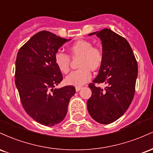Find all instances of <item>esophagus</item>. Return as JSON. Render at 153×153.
Here are the masks:
<instances>
[{
  "mask_svg": "<svg viewBox=\"0 0 153 153\" xmlns=\"http://www.w3.org/2000/svg\"><path fill=\"white\" fill-rule=\"evenodd\" d=\"M81 88H82V87H76V88H75V91H76L77 92H78V91H80Z\"/></svg>",
  "mask_w": 153,
  "mask_h": 153,
  "instance_id": "esophagus-1",
  "label": "esophagus"
}]
</instances>
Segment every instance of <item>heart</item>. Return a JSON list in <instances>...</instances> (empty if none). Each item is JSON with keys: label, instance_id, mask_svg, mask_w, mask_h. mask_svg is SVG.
<instances>
[{"label": "heart", "instance_id": "b5f03b06", "mask_svg": "<svg viewBox=\"0 0 153 153\" xmlns=\"http://www.w3.org/2000/svg\"><path fill=\"white\" fill-rule=\"evenodd\" d=\"M70 52L73 57H80L77 71H73L65 78V81L68 85L80 87L91 78V71H96L102 65L103 55L101 49L93 47L90 42L78 40L70 47ZM54 62L59 71L62 73H68L70 71L71 58L69 55L61 51L54 54Z\"/></svg>", "mask_w": 153, "mask_h": 153}]
</instances>
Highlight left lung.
I'll use <instances>...</instances> for the list:
<instances>
[{"mask_svg": "<svg viewBox=\"0 0 153 153\" xmlns=\"http://www.w3.org/2000/svg\"><path fill=\"white\" fill-rule=\"evenodd\" d=\"M102 42L103 60L97 77L88 85L92 95L87 101L91 117L100 124H108L120 118L134 98L138 74L137 62L125 38L109 29L91 33ZM96 83H104V89Z\"/></svg>", "mask_w": 153, "mask_h": 153, "instance_id": "8db88e82", "label": "left lung"}]
</instances>
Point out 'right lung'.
Returning a JSON list of instances; mask_svg holds the SVG:
<instances>
[{"label":"right lung","mask_w":153,"mask_h":153,"mask_svg":"<svg viewBox=\"0 0 153 153\" xmlns=\"http://www.w3.org/2000/svg\"><path fill=\"white\" fill-rule=\"evenodd\" d=\"M70 39L47 31L34 34L19 49L16 60L15 83L24 110L34 120L54 126L65 119L75 88L54 89L63 77L54 54Z\"/></svg>","instance_id":"1"}]
</instances>
